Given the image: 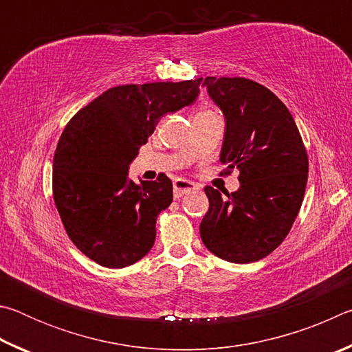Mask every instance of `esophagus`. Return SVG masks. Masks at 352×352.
<instances>
[{
	"label": "esophagus",
	"mask_w": 352,
	"mask_h": 352,
	"mask_svg": "<svg viewBox=\"0 0 352 352\" xmlns=\"http://www.w3.org/2000/svg\"><path fill=\"white\" fill-rule=\"evenodd\" d=\"M195 189H199L195 183L189 180H183V178H178V180L174 182V197L180 199L184 194H188L190 190H195Z\"/></svg>",
	"instance_id": "esophagus-1"
}]
</instances>
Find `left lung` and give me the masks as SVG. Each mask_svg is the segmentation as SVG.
Here are the masks:
<instances>
[{"mask_svg": "<svg viewBox=\"0 0 352 352\" xmlns=\"http://www.w3.org/2000/svg\"><path fill=\"white\" fill-rule=\"evenodd\" d=\"M226 129L220 162L239 169L241 188H205L210 210L200 223L205 247L219 258L248 264L281 245L305 199L309 160L300 130L281 99L245 77H206Z\"/></svg>", "mask_w": 352, "mask_h": 352, "instance_id": "left-lung-1", "label": "left lung"}]
</instances>
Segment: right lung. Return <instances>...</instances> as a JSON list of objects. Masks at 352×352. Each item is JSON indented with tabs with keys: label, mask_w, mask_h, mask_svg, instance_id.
I'll return each instance as SVG.
<instances>
[{
	"label": "right lung",
	"mask_w": 352,
	"mask_h": 352,
	"mask_svg": "<svg viewBox=\"0 0 352 352\" xmlns=\"http://www.w3.org/2000/svg\"><path fill=\"white\" fill-rule=\"evenodd\" d=\"M201 80L113 87L65 127L52 195L68 237L99 265L122 269L151 252L158 214L172 204V182L163 174L138 184L129 180V164L163 115L197 99Z\"/></svg>",
	"instance_id": "1"
}]
</instances>
